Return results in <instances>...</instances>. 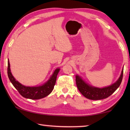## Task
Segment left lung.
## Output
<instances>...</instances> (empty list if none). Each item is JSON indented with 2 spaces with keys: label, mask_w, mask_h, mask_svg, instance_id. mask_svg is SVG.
<instances>
[{
  "label": "left lung",
  "mask_w": 130,
  "mask_h": 130,
  "mask_svg": "<svg viewBox=\"0 0 130 130\" xmlns=\"http://www.w3.org/2000/svg\"><path fill=\"white\" fill-rule=\"evenodd\" d=\"M123 75V69L119 78L115 83L110 86L102 88L90 85L88 84L85 83L78 75L76 76V83L79 91L85 98L90 100H102L111 96L118 88L122 83Z\"/></svg>",
  "instance_id": "left-lung-1"
}]
</instances>
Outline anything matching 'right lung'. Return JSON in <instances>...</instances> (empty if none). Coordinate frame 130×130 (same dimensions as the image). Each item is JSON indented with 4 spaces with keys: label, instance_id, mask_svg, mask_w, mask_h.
I'll list each match as a JSON object with an SVG mask.
<instances>
[{
    "label": "right lung",
    "instance_id": "obj_1",
    "mask_svg": "<svg viewBox=\"0 0 130 130\" xmlns=\"http://www.w3.org/2000/svg\"><path fill=\"white\" fill-rule=\"evenodd\" d=\"M59 71L60 68H57L47 82L41 86L26 87L15 80L14 76L12 75L10 70V62L9 60H8L7 74L11 83L22 96L25 98L32 100L40 99L49 95L51 93L56 84L57 76Z\"/></svg>",
    "mask_w": 130,
    "mask_h": 130
}]
</instances>
